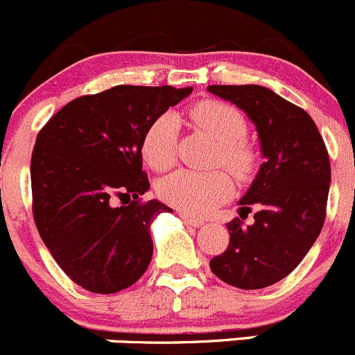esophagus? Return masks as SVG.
<instances>
[{"mask_svg":"<svg viewBox=\"0 0 355 355\" xmlns=\"http://www.w3.org/2000/svg\"><path fill=\"white\" fill-rule=\"evenodd\" d=\"M180 216H182V220L185 221V223L191 225V227H196V228L204 227V223H206V221H204V220L192 216V214H189V213H180Z\"/></svg>","mask_w":355,"mask_h":355,"instance_id":"esophagus-1","label":"esophagus"}]
</instances>
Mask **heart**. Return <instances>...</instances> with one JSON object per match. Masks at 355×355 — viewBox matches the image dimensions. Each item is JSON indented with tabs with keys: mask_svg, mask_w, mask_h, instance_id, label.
<instances>
[{
	"mask_svg": "<svg viewBox=\"0 0 355 355\" xmlns=\"http://www.w3.org/2000/svg\"><path fill=\"white\" fill-rule=\"evenodd\" d=\"M191 118L220 144V161L237 177L254 168L252 149L245 144V118L237 108L220 101H202L191 110ZM178 116L171 111L151 121L142 137V156L153 170H168L175 161ZM232 192V180L223 171L178 170L157 184V194L171 206L191 214H206Z\"/></svg>",
	"mask_w": 355,
	"mask_h": 355,
	"instance_id": "1",
	"label": "heart"
}]
</instances>
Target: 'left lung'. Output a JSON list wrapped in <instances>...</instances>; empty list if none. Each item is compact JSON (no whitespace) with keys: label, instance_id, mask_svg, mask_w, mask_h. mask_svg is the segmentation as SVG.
<instances>
[{"label":"left lung","instance_id":"left-lung-1","mask_svg":"<svg viewBox=\"0 0 355 355\" xmlns=\"http://www.w3.org/2000/svg\"><path fill=\"white\" fill-rule=\"evenodd\" d=\"M207 91L234 103L254 123L264 163L239 200L244 220L227 225L230 244L209 263L232 287H270L292 273L316 242L331 182L330 157L313 118L263 85H209Z\"/></svg>","mask_w":355,"mask_h":355}]
</instances>
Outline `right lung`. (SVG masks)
Here are the masks:
<instances>
[{
    "label": "right lung",
    "instance_id": "add662e5",
    "mask_svg": "<svg viewBox=\"0 0 355 355\" xmlns=\"http://www.w3.org/2000/svg\"><path fill=\"white\" fill-rule=\"evenodd\" d=\"M191 92L114 85L70 101L37 134L31 161L35 227L82 288L114 293L148 270L151 223L173 211L156 199L141 202L151 187L142 171V137Z\"/></svg>",
    "mask_w": 355,
    "mask_h": 355
}]
</instances>
